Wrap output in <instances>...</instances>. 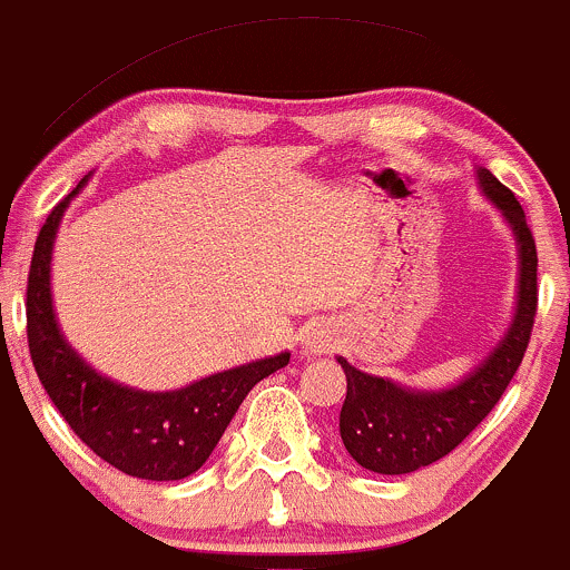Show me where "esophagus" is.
I'll list each match as a JSON object with an SVG mask.
<instances>
[{"label": "esophagus", "mask_w": 570, "mask_h": 570, "mask_svg": "<svg viewBox=\"0 0 570 570\" xmlns=\"http://www.w3.org/2000/svg\"><path fill=\"white\" fill-rule=\"evenodd\" d=\"M302 345L307 354H326L332 348V337H328L324 328H309L302 337Z\"/></svg>", "instance_id": "34e87169"}]
</instances>
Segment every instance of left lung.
Wrapping results in <instances>:
<instances>
[{"label": "left lung", "mask_w": 570, "mask_h": 570, "mask_svg": "<svg viewBox=\"0 0 570 570\" xmlns=\"http://www.w3.org/2000/svg\"><path fill=\"white\" fill-rule=\"evenodd\" d=\"M483 195L502 210L519 244V304L513 324L489 360L455 386L425 392L362 373L345 360L348 392L340 412V436L360 466L379 474H409L444 459L489 416L519 371L538 309V252L519 199L489 169H478Z\"/></svg>", "instance_id": "8db88e82"}]
</instances>
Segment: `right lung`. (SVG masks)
<instances>
[{
	"mask_svg": "<svg viewBox=\"0 0 570 570\" xmlns=\"http://www.w3.org/2000/svg\"><path fill=\"white\" fill-rule=\"evenodd\" d=\"M76 186L51 208L35 242L27 283V340L35 373L70 431L107 463L142 480H180L197 472L252 386L287 365L268 356L199 379L184 390L142 392L92 371L66 343L51 307V249Z\"/></svg>",
	"mask_w": 570,
	"mask_h": 570,
	"instance_id": "right-lung-1",
	"label": "right lung"
}]
</instances>
